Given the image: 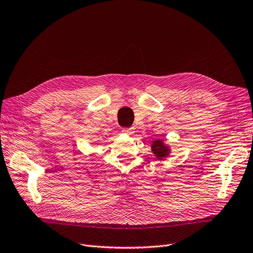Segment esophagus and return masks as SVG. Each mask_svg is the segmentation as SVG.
Masks as SVG:
<instances>
[{
	"label": "esophagus",
	"instance_id": "esophagus-1",
	"mask_svg": "<svg viewBox=\"0 0 253 253\" xmlns=\"http://www.w3.org/2000/svg\"><path fill=\"white\" fill-rule=\"evenodd\" d=\"M122 133H125L126 135H132L134 133V129L132 127H124L122 128Z\"/></svg>",
	"mask_w": 253,
	"mask_h": 253
}]
</instances>
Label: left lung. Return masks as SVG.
Instances as JSON below:
<instances>
[{"label":"left lung","mask_w":253,"mask_h":253,"mask_svg":"<svg viewBox=\"0 0 253 253\" xmlns=\"http://www.w3.org/2000/svg\"><path fill=\"white\" fill-rule=\"evenodd\" d=\"M152 152L154 153L157 159H164L165 157H168L170 154V149L167 144L164 143L162 139H157L153 141L152 144Z\"/></svg>","instance_id":"1"}]
</instances>
